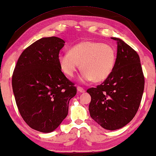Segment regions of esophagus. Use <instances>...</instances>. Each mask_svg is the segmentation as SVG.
Here are the masks:
<instances>
[{"label": "esophagus", "mask_w": 156, "mask_h": 156, "mask_svg": "<svg viewBox=\"0 0 156 156\" xmlns=\"http://www.w3.org/2000/svg\"><path fill=\"white\" fill-rule=\"evenodd\" d=\"M77 90H78V92H80L81 93L85 92V90H84V88L82 87H80V86H78L77 87Z\"/></svg>", "instance_id": "esophagus-1"}]
</instances>
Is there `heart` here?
Instances as JSON below:
<instances>
[{"mask_svg":"<svg viewBox=\"0 0 156 156\" xmlns=\"http://www.w3.org/2000/svg\"><path fill=\"white\" fill-rule=\"evenodd\" d=\"M58 63L64 73L72 77L80 68L82 80L100 82L107 80L114 69L116 52L110 44L86 41L76 44L58 56Z\"/></svg>","mask_w":156,"mask_h":156,"instance_id":"heart-1","label":"heart"}]
</instances>
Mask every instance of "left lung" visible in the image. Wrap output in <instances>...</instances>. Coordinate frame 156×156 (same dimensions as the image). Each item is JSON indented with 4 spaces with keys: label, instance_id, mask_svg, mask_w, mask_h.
Segmentation results:
<instances>
[{
    "label": "left lung",
    "instance_id": "left-lung-1",
    "mask_svg": "<svg viewBox=\"0 0 156 156\" xmlns=\"http://www.w3.org/2000/svg\"><path fill=\"white\" fill-rule=\"evenodd\" d=\"M118 52L112 74L100 85L87 90L91 96L90 116L103 128L115 130L134 118L143 94L145 78L139 55L118 38Z\"/></svg>",
    "mask_w": 156,
    "mask_h": 156
}]
</instances>
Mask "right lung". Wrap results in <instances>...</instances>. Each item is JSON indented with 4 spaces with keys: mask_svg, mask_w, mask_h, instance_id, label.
<instances>
[{
    "mask_svg": "<svg viewBox=\"0 0 156 156\" xmlns=\"http://www.w3.org/2000/svg\"><path fill=\"white\" fill-rule=\"evenodd\" d=\"M64 43L56 36L38 40L24 49L13 70L12 87L20 114L26 124L39 132L57 128L76 94L74 84L58 63Z\"/></svg>",
    "mask_w": 156,
    "mask_h": 156,
    "instance_id": "obj_1",
    "label": "right lung"
}]
</instances>
